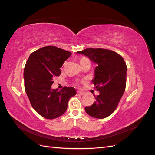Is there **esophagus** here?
Returning <instances> with one entry per match:
<instances>
[{
    "mask_svg": "<svg viewBox=\"0 0 155 155\" xmlns=\"http://www.w3.org/2000/svg\"><path fill=\"white\" fill-rule=\"evenodd\" d=\"M83 94H84L83 92H80V91H78V92H77V95H78V96H83Z\"/></svg>",
    "mask_w": 155,
    "mask_h": 155,
    "instance_id": "34e87169",
    "label": "esophagus"
}]
</instances>
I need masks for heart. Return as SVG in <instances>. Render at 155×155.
<instances>
[{
  "mask_svg": "<svg viewBox=\"0 0 155 155\" xmlns=\"http://www.w3.org/2000/svg\"><path fill=\"white\" fill-rule=\"evenodd\" d=\"M87 61H89V60L86 58H83L80 60V64H82L83 63H84L85 62H87Z\"/></svg>",
  "mask_w": 155,
  "mask_h": 155,
  "instance_id": "b5f03b06",
  "label": "heart"
}]
</instances>
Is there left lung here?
Returning <instances> with one entry per match:
<instances>
[{
	"instance_id": "obj_1",
	"label": "left lung",
	"mask_w": 155,
	"mask_h": 155,
	"mask_svg": "<svg viewBox=\"0 0 155 155\" xmlns=\"http://www.w3.org/2000/svg\"><path fill=\"white\" fill-rule=\"evenodd\" d=\"M77 54L97 64L92 81L100 94L85 110L93 118H107L115 110L125 91L127 69L124 60L114 51L102 48H89Z\"/></svg>"
}]
</instances>
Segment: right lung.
I'll use <instances>...</instances> for the list:
<instances>
[{
	"instance_id": "obj_1",
	"label": "right lung",
	"mask_w": 155,
	"mask_h": 155,
	"mask_svg": "<svg viewBox=\"0 0 155 155\" xmlns=\"http://www.w3.org/2000/svg\"><path fill=\"white\" fill-rule=\"evenodd\" d=\"M71 54L56 46H45L31 54L26 63V93L32 107L45 118L52 120L63 115L69 99L76 94L73 87H64L61 91L51 88L53 79L61 73L60 68Z\"/></svg>"
}]
</instances>
